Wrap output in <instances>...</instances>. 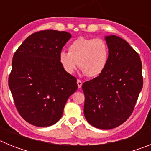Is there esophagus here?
Listing matches in <instances>:
<instances>
[{
	"label": "esophagus",
	"mask_w": 151,
	"mask_h": 151,
	"mask_svg": "<svg viewBox=\"0 0 151 151\" xmlns=\"http://www.w3.org/2000/svg\"><path fill=\"white\" fill-rule=\"evenodd\" d=\"M77 85H78V88H80L82 87V81H81V80H79V79L77 80Z\"/></svg>",
	"instance_id": "esophagus-1"
}]
</instances>
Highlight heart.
Instances as JSON below:
<instances>
[{
	"label": "heart",
	"instance_id": "1",
	"mask_svg": "<svg viewBox=\"0 0 151 151\" xmlns=\"http://www.w3.org/2000/svg\"><path fill=\"white\" fill-rule=\"evenodd\" d=\"M109 47L102 38L79 37L69 46V52L61 51L60 63L66 73L72 74L77 67L90 78L97 77L104 71L109 60Z\"/></svg>",
	"mask_w": 151,
	"mask_h": 151
}]
</instances>
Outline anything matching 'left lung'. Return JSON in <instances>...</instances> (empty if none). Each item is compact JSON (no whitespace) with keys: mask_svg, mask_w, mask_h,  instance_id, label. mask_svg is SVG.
I'll return each mask as SVG.
<instances>
[{"mask_svg":"<svg viewBox=\"0 0 151 151\" xmlns=\"http://www.w3.org/2000/svg\"><path fill=\"white\" fill-rule=\"evenodd\" d=\"M109 60L100 76L82 85L84 115L89 124L111 129L127 120L143 86L139 55L118 36H105Z\"/></svg>","mask_w":151,"mask_h":151,"instance_id":"left-lung-1","label":"left lung"}]
</instances>
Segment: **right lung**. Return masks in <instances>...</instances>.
Instances as JSON below:
<instances>
[{"label": "right lung", "instance_id": "right-lung-1", "mask_svg": "<svg viewBox=\"0 0 151 151\" xmlns=\"http://www.w3.org/2000/svg\"><path fill=\"white\" fill-rule=\"evenodd\" d=\"M70 33L40 31L29 35L13 55L8 84L21 116L38 127L60 119L69 96L78 88L77 79L60 63Z\"/></svg>", "mask_w": 151, "mask_h": 151}]
</instances>
